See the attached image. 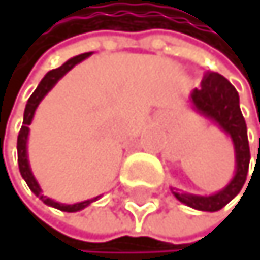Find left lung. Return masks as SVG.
Returning a JSON list of instances; mask_svg holds the SVG:
<instances>
[{"mask_svg":"<svg viewBox=\"0 0 260 260\" xmlns=\"http://www.w3.org/2000/svg\"><path fill=\"white\" fill-rule=\"evenodd\" d=\"M192 102L199 112L210 117L233 138L236 151V174L233 181L215 196L199 197L190 193L173 192L176 199L202 212H216L235 199L241 192L249 171L251 151L247 140L246 120L239 109V96L226 78L215 71H207L202 79L200 87L193 89Z\"/></svg>","mask_w":260,"mask_h":260,"instance_id":"obj_1","label":"left lung"}]
</instances>
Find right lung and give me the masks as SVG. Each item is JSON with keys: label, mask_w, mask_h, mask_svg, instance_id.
Returning a JSON list of instances; mask_svg holds the SVG:
<instances>
[{"label": "right lung", "mask_w": 260, "mask_h": 260, "mask_svg": "<svg viewBox=\"0 0 260 260\" xmlns=\"http://www.w3.org/2000/svg\"><path fill=\"white\" fill-rule=\"evenodd\" d=\"M91 53H83V55H78L75 58L68 60L67 63H63L60 68H55L52 71H48V73L44 76V79L40 81V84L37 86V89L32 92V96L29 98L27 101V106H25V110H24V122H22V127L19 130V135H17V162H19V171H21V176L24 177V181L27 182L29 189L36 193L39 199H42L45 202L47 205L50 207H55L61 210V212H78V210H83L84 207H87L91 204V202L98 200L92 199V200H86V202H79V204H75V205H64V204H58V202H55L52 199H47L45 196H42L40 192V187L37 184V181L34 179L32 173H30V168H29V161H27V150H25V143H27V135H29V125L32 122V117H34V112H36V109L39 106V102L44 99V96L52 89L55 86V83L58 81V79L64 75L68 73V71L78 64L79 61H83L84 58H87Z\"/></svg>", "instance_id": "obj_1"}]
</instances>
